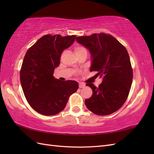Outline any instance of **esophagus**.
Instances as JSON below:
<instances>
[{
    "mask_svg": "<svg viewBox=\"0 0 154 154\" xmlns=\"http://www.w3.org/2000/svg\"><path fill=\"white\" fill-rule=\"evenodd\" d=\"M85 86V85L83 83H82V82L79 83V87L80 88H83Z\"/></svg>",
    "mask_w": 154,
    "mask_h": 154,
    "instance_id": "1",
    "label": "esophagus"
}]
</instances>
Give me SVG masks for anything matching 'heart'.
I'll list each match as a JSON object with an SVG mask.
<instances>
[{"mask_svg": "<svg viewBox=\"0 0 154 154\" xmlns=\"http://www.w3.org/2000/svg\"><path fill=\"white\" fill-rule=\"evenodd\" d=\"M74 53L78 56V54H80L83 52H87V49H85V47H83V45H80V44H76L74 47Z\"/></svg>", "mask_w": 154, "mask_h": 154, "instance_id": "1", "label": "heart"}]
</instances>
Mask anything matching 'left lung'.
<instances>
[{
    "label": "left lung",
    "mask_w": 154,
    "mask_h": 154,
    "mask_svg": "<svg viewBox=\"0 0 154 154\" xmlns=\"http://www.w3.org/2000/svg\"><path fill=\"white\" fill-rule=\"evenodd\" d=\"M78 43L90 51V71H97L103 82L96 87L87 83L92 95L85 100L87 108L99 116L119 110L127 100L131 88L133 72L127 50L114 36L105 33L76 37Z\"/></svg>",
    "instance_id": "obj_1"
}]
</instances>
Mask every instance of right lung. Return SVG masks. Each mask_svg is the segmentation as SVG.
Here are the masks:
<instances>
[{
	"instance_id": "add662e5",
	"label": "right lung",
	"mask_w": 154,
	"mask_h": 154,
	"mask_svg": "<svg viewBox=\"0 0 154 154\" xmlns=\"http://www.w3.org/2000/svg\"><path fill=\"white\" fill-rule=\"evenodd\" d=\"M75 38L76 35H46L26 52L20 69V83L27 102L37 112L57 114L65 109L69 96L78 90L77 82H61L53 76L62 52Z\"/></svg>"
}]
</instances>
